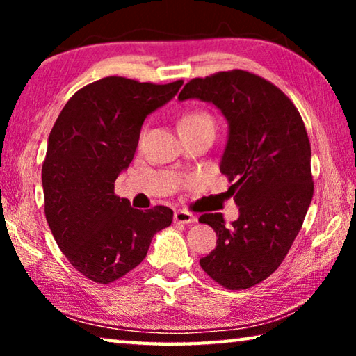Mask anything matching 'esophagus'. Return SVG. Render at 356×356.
<instances>
[{
    "mask_svg": "<svg viewBox=\"0 0 356 356\" xmlns=\"http://www.w3.org/2000/svg\"><path fill=\"white\" fill-rule=\"evenodd\" d=\"M174 221L182 222V225H193V222L196 221V216L186 212V210H177V212L174 213Z\"/></svg>",
    "mask_w": 356,
    "mask_h": 356,
    "instance_id": "esophagus-1",
    "label": "esophagus"
}]
</instances>
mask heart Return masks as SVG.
Returning a JSON list of instances; mask_svg holds the SVG:
<instances>
[{"label":"heart","mask_w":356,"mask_h":356,"mask_svg":"<svg viewBox=\"0 0 356 356\" xmlns=\"http://www.w3.org/2000/svg\"><path fill=\"white\" fill-rule=\"evenodd\" d=\"M180 134L188 131H206V134H215V120L207 111L204 110H190L179 119Z\"/></svg>","instance_id":"obj_1"}]
</instances>
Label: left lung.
I'll list each match as a JSON object with an SVG mask.
<instances>
[{
  "label": "left lung",
  "instance_id": "obj_1",
  "mask_svg": "<svg viewBox=\"0 0 356 356\" xmlns=\"http://www.w3.org/2000/svg\"><path fill=\"white\" fill-rule=\"evenodd\" d=\"M179 99L212 102L229 120L220 171L240 216L231 225L221 213L200 216L218 237L201 267L229 291L256 286L284 261L314 195L303 119L280 88L240 69L193 78Z\"/></svg>",
  "mask_w": 356,
  "mask_h": 356
}]
</instances>
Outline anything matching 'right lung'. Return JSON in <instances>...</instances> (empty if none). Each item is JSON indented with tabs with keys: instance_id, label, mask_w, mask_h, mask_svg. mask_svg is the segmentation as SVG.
<instances>
[{
	"instance_id": "obj_1",
	"label": "right lung",
	"mask_w": 356,
	"mask_h": 356,
	"mask_svg": "<svg viewBox=\"0 0 356 356\" xmlns=\"http://www.w3.org/2000/svg\"><path fill=\"white\" fill-rule=\"evenodd\" d=\"M182 84L102 78L72 95L48 136L45 218L67 261L97 284L138 267L154 234L171 226L170 207H131L114 193V182L134 160L144 119Z\"/></svg>"
}]
</instances>
